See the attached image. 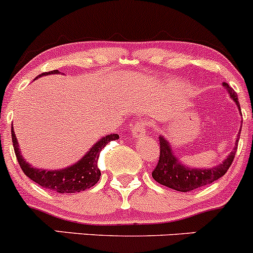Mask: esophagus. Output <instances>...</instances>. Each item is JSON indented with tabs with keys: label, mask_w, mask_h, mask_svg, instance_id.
Returning a JSON list of instances; mask_svg holds the SVG:
<instances>
[{
	"label": "esophagus",
	"mask_w": 253,
	"mask_h": 253,
	"mask_svg": "<svg viewBox=\"0 0 253 253\" xmlns=\"http://www.w3.org/2000/svg\"><path fill=\"white\" fill-rule=\"evenodd\" d=\"M146 127H147V124L146 122H137L131 129V136L132 139H142L145 136Z\"/></svg>",
	"instance_id": "34e87169"
}]
</instances>
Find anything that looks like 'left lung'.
<instances>
[{
	"instance_id": "1",
	"label": "left lung",
	"mask_w": 253,
	"mask_h": 253,
	"mask_svg": "<svg viewBox=\"0 0 253 253\" xmlns=\"http://www.w3.org/2000/svg\"><path fill=\"white\" fill-rule=\"evenodd\" d=\"M223 86L228 91L229 96L233 98L234 102L236 103L239 111L241 112L240 103H239L238 95H236L235 91L229 86L226 83H223ZM239 139H240V132H239L238 137H236L235 146H234L233 151L229 153L228 157L222 163L214 167H211V168H192V167L185 166L176 157L167 137L161 135L160 161H158V165L155 168V170L152 171V178L157 183L163 185V186L170 187V189L176 190V191L183 192L191 191V190L199 189V187L205 186V185L213 183V181L222 178L224 174L228 171L231 163H233L236 150H238Z\"/></svg>"
}]
</instances>
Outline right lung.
<instances>
[{
    "mask_svg": "<svg viewBox=\"0 0 253 253\" xmlns=\"http://www.w3.org/2000/svg\"><path fill=\"white\" fill-rule=\"evenodd\" d=\"M59 73L61 72H58V70H52V72L42 73L38 78L49 74H59ZM118 139V134H109L102 136L85 153V156H83L74 165H70L62 169H49L48 170V169L36 168L25 161V158L20 153L19 144H18L17 136H15L12 126L13 147H14L15 156H17V160L22 170L24 171L28 178H30L31 180L35 181L40 186L45 187V189L54 190L59 194L84 191V190L93 186L97 183L101 176V170L98 168L100 152L108 142Z\"/></svg>",
    "mask_w": 253,
    "mask_h": 253,
    "instance_id": "1",
    "label": "right lung"
}]
</instances>
